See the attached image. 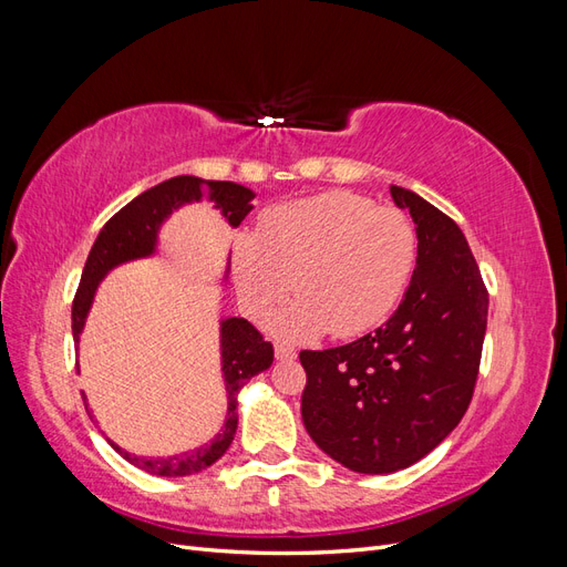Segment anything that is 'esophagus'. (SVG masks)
<instances>
[{
	"instance_id": "1",
	"label": "esophagus",
	"mask_w": 567,
	"mask_h": 567,
	"mask_svg": "<svg viewBox=\"0 0 567 567\" xmlns=\"http://www.w3.org/2000/svg\"><path fill=\"white\" fill-rule=\"evenodd\" d=\"M274 354H277V359H293L296 350L290 346H284V342H277V346H274Z\"/></svg>"
}]
</instances>
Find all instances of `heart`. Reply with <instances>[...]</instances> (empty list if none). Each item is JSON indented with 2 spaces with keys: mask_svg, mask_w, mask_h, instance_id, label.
<instances>
[{
  "mask_svg": "<svg viewBox=\"0 0 567 567\" xmlns=\"http://www.w3.org/2000/svg\"><path fill=\"white\" fill-rule=\"evenodd\" d=\"M416 231L392 205L326 192L262 213L234 248L238 300L255 317L286 293L300 296L274 319L290 338L367 333L400 305L416 267Z\"/></svg>",
  "mask_w": 567,
  "mask_h": 567,
  "instance_id": "obj_1",
  "label": "heart"
}]
</instances>
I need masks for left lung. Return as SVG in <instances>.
Here are the masks:
<instances>
[{"label":"left lung","instance_id":"8db88e82","mask_svg":"<svg viewBox=\"0 0 567 567\" xmlns=\"http://www.w3.org/2000/svg\"><path fill=\"white\" fill-rule=\"evenodd\" d=\"M390 194L419 236L400 307L348 346L300 352L307 433L357 473L406 468L454 431L473 400L487 329V288L456 221L402 186Z\"/></svg>","mask_w":567,"mask_h":567}]
</instances>
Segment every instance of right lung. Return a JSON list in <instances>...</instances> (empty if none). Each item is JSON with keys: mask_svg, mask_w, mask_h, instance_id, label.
<instances>
[{"mask_svg": "<svg viewBox=\"0 0 567 567\" xmlns=\"http://www.w3.org/2000/svg\"><path fill=\"white\" fill-rule=\"evenodd\" d=\"M208 196L217 203V208H221L231 227L241 225L244 217L252 210L250 188L234 182H208L200 177L184 175L148 188L146 194L136 196L132 203L125 205L123 210H117L106 221V227L101 229L99 238L90 250L87 262H84L82 279L75 290V300H73L75 342L80 340L84 317L90 312L94 290L99 281L104 279V274L120 262L151 255L153 246H156V231L161 227V221L173 213L177 205L188 200H205ZM271 362H274L271 342H267L265 336L257 331L248 319L231 317L227 321H221V371H225L227 392H229V409H227V419H225V425H221V431L208 444H203V447L186 452L182 456H169V458H142L130 452H123L117 444L111 442L113 450L123 454L132 466L153 475H165V477L192 475L213 466V463L229 450V444L236 435L238 390H241L252 375L269 369Z\"/></svg>", "mask_w": 567, "mask_h": 567, "instance_id": "right-lung-1", "label": "right lung"}]
</instances>
